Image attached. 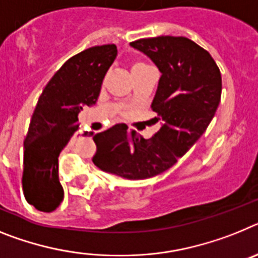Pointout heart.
I'll use <instances>...</instances> for the list:
<instances>
[{"label": "heart", "instance_id": "obj_1", "mask_svg": "<svg viewBox=\"0 0 258 258\" xmlns=\"http://www.w3.org/2000/svg\"><path fill=\"white\" fill-rule=\"evenodd\" d=\"M147 66H149V64L144 63V62H138V63L134 64V67H132V69H140V67H147Z\"/></svg>", "mask_w": 258, "mask_h": 258}]
</instances>
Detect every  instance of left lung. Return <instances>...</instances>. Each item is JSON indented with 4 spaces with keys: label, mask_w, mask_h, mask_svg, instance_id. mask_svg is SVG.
I'll return each mask as SVG.
<instances>
[{
    "label": "left lung",
    "mask_w": 258,
    "mask_h": 258,
    "mask_svg": "<svg viewBox=\"0 0 258 258\" xmlns=\"http://www.w3.org/2000/svg\"><path fill=\"white\" fill-rule=\"evenodd\" d=\"M162 74L151 107L161 127L151 139L126 124L93 136L98 169L131 180L152 178L174 166L201 138L221 101L222 78L205 49L183 36H158L130 42Z\"/></svg>",
    "instance_id": "8db88e82"
}]
</instances>
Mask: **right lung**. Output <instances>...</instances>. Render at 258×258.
<instances>
[{
  "label": "right lung",
  "mask_w": 258,
  "mask_h": 258,
  "mask_svg": "<svg viewBox=\"0 0 258 258\" xmlns=\"http://www.w3.org/2000/svg\"><path fill=\"white\" fill-rule=\"evenodd\" d=\"M116 53L114 44L80 51L64 62L40 96L24 139L22 178L27 203L40 212H53L63 200L58 157L79 130L78 114L83 106L97 101L102 80Z\"/></svg>",
  "instance_id": "add662e5"
}]
</instances>
